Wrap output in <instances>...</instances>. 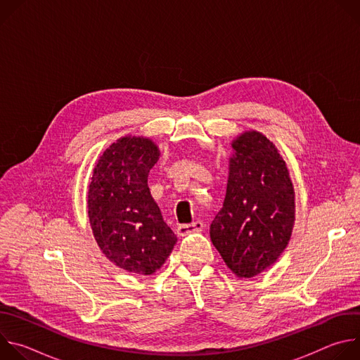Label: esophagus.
I'll return each mask as SVG.
<instances>
[{"instance_id":"34e87169","label":"esophagus","mask_w":360,"mask_h":360,"mask_svg":"<svg viewBox=\"0 0 360 360\" xmlns=\"http://www.w3.org/2000/svg\"><path fill=\"white\" fill-rule=\"evenodd\" d=\"M203 226H205V224L200 219H198L192 224L178 226V233L179 235H186V233H191V232H200L203 229Z\"/></svg>"}]
</instances>
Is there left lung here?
I'll return each instance as SVG.
<instances>
[{"instance_id": "8db88e82", "label": "left lung", "mask_w": 360, "mask_h": 360, "mask_svg": "<svg viewBox=\"0 0 360 360\" xmlns=\"http://www.w3.org/2000/svg\"><path fill=\"white\" fill-rule=\"evenodd\" d=\"M222 210L211 239L238 278L264 272L286 248L295 221V193L285 161L262 134L250 131L233 143Z\"/></svg>"}]
</instances>
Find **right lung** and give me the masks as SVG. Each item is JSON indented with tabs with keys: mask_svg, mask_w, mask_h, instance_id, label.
<instances>
[{
	"mask_svg": "<svg viewBox=\"0 0 360 360\" xmlns=\"http://www.w3.org/2000/svg\"><path fill=\"white\" fill-rule=\"evenodd\" d=\"M160 150L146 138L125 136L99 158L88 192V215L101 250L138 275L160 269L176 243L148 188Z\"/></svg>",
	"mask_w": 360,
	"mask_h": 360,
	"instance_id": "right-lung-1",
	"label": "right lung"
}]
</instances>
